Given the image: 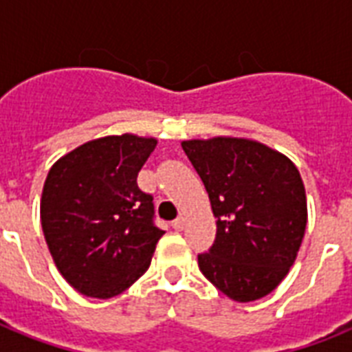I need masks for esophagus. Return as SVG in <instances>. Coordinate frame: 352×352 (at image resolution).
<instances>
[{"label": "esophagus", "mask_w": 352, "mask_h": 352, "mask_svg": "<svg viewBox=\"0 0 352 352\" xmlns=\"http://www.w3.org/2000/svg\"><path fill=\"white\" fill-rule=\"evenodd\" d=\"M171 226H173V228H175V230H182V228H184V217H177L175 221H173V223H171Z\"/></svg>", "instance_id": "1"}]
</instances>
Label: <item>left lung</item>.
I'll list each match as a JSON object with an SVG mask.
<instances>
[{
  "label": "left lung",
  "instance_id": "obj_1",
  "mask_svg": "<svg viewBox=\"0 0 352 352\" xmlns=\"http://www.w3.org/2000/svg\"><path fill=\"white\" fill-rule=\"evenodd\" d=\"M203 179L217 234L199 254L204 278L230 300L270 294L294 265L307 226L305 186L285 155L246 138L184 140Z\"/></svg>",
  "mask_w": 352,
  "mask_h": 352
}]
</instances>
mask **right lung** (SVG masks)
Returning <instances> with one entry per match:
<instances>
[{
	"label": "right lung",
	"instance_id": "right-lung-1",
	"mask_svg": "<svg viewBox=\"0 0 352 352\" xmlns=\"http://www.w3.org/2000/svg\"><path fill=\"white\" fill-rule=\"evenodd\" d=\"M155 146V138L129 133L96 138L49 171L41 228L58 270L80 294L107 300L148 270L164 230L137 175Z\"/></svg>",
	"mask_w": 352,
	"mask_h": 352
}]
</instances>
